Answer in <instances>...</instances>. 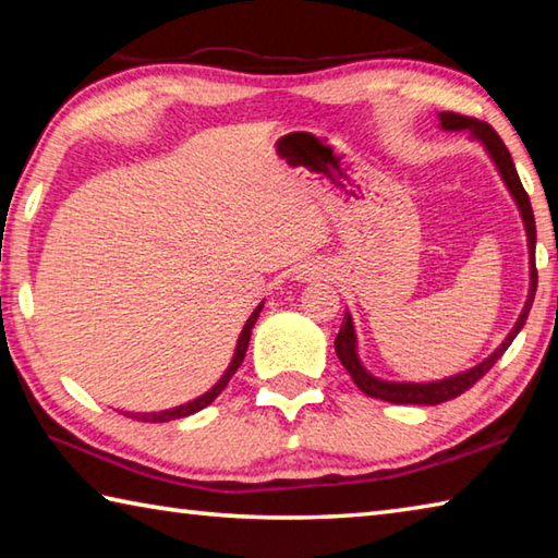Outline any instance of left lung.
<instances>
[{
    "instance_id": "left-lung-1",
    "label": "left lung",
    "mask_w": 558,
    "mask_h": 558,
    "mask_svg": "<svg viewBox=\"0 0 558 558\" xmlns=\"http://www.w3.org/2000/svg\"><path fill=\"white\" fill-rule=\"evenodd\" d=\"M438 120H440V128L442 130H468L472 140H480V143L485 145V149L493 157V162L497 167L499 177L505 179V184L509 189V194H512V199L519 206V214H522V221H524V231H526V248H529V295L524 302V310L522 315L512 327V332L505 337V342L499 344L493 354L487 359H483L477 366H472V369L456 374V376H448V379H440V381H428V384H411V381H384L379 376H372L369 372L364 369L362 362H359V354H356V335H354V323H352V315H344V323L339 327V335L335 339V352L339 356V362L344 364V369L352 376L354 384L362 389L366 396H374V399H381V401H391V403H418V405H436L442 401H450V399H458L460 393H465L470 386H475V381L483 379V376L493 369L495 362L499 356L507 352V347L512 344V339L519 335V329L524 327L526 323V315L529 310H532V302L536 295V223H534V211H532V204H529V196L524 192L522 182H519V174L514 169L512 157H509V149L505 147L502 140L495 132L493 125H487V122L477 120V118H465V116H458V112H438Z\"/></svg>"
}]
</instances>
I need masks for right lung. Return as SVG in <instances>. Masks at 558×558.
<instances>
[{
	"label": "right lung",
	"instance_id": "right-lung-1",
	"mask_svg": "<svg viewBox=\"0 0 558 558\" xmlns=\"http://www.w3.org/2000/svg\"><path fill=\"white\" fill-rule=\"evenodd\" d=\"M260 310H263V302L260 305L253 310V315L245 319V325H243V329H241V337H239V344H235V352H233V359H231V364H229V369L223 372V376L219 381H216L209 391L206 393H202L199 399H194V401H189V403H184V405H177V409H169V411H155V413H125V415H130V418H135V421H143V423H167V421H177V418H184V415H192V413H196V411H202V409H206V405H209L216 396H219L226 386H229V381H231V376L235 374V369H239V366L243 364V356H245V349H248V342H251V329H253V325H256V319H258V315H260Z\"/></svg>",
	"mask_w": 558,
	"mask_h": 558
}]
</instances>
